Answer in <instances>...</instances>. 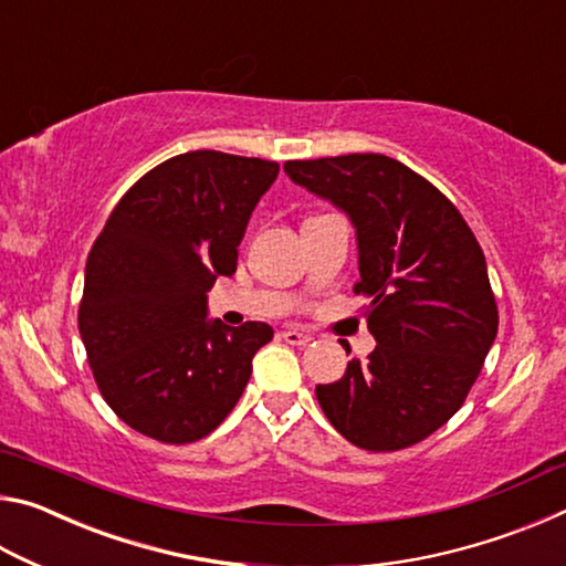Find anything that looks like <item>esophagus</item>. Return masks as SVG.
I'll return each instance as SVG.
<instances>
[{"label": "esophagus", "mask_w": 566, "mask_h": 566, "mask_svg": "<svg viewBox=\"0 0 566 566\" xmlns=\"http://www.w3.org/2000/svg\"><path fill=\"white\" fill-rule=\"evenodd\" d=\"M282 339L286 344H292V347H306V344L312 342V337L306 332H300V329H284L282 332Z\"/></svg>", "instance_id": "34e87169"}]
</instances>
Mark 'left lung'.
<instances>
[{
  "instance_id": "8db88e82",
  "label": "left lung",
  "mask_w": 566,
  "mask_h": 566,
  "mask_svg": "<svg viewBox=\"0 0 566 566\" xmlns=\"http://www.w3.org/2000/svg\"><path fill=\"white\" fill-rule=\"evenodd\" d=\"M284 171L357 229L354 292L377 339L367 361L317 385L319 407L367 452L417 444L464 405L500 327L482 247L432 181L391 157L294 159Z\"/></svg>"
}]
</instances>
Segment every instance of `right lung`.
Returning a JSON list of instances; mask_svg holds the SVG:
<instances>
[{"instance_id": "obj_1", "label": "right lung", "mask_w": 566, "mask_h": 566, "mask_svg": "<svg viewBox=\"0 0 566 566\" xmlns=\"http://www.w3.org/2000/svg\"><path fill=\"white\" fill-rule=\"evenodd\" d=\"M276 161L197 149L149 169L94 242L80 334L94 381L124 424L189 444L222 424L252 359L274 337L264 322L207 319V292L237 272L256 202Z\"/></svg>"}]
</instances>
